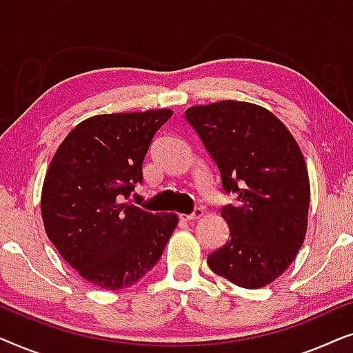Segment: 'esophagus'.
Segmentation results:
<instances>
[{
  "label": "esophagus",
  "instance_id": "1",
  "mask_svg": "<svg viewBox=\"0 0 353 353\" xmlns=\"http://www.w3.org/2000/svg\"><path fill=\"white\" fill-rule=\"evenodd\" d=\"M201 216H204V209H202V207H196V209L192 210L191 214H181L180 219L183 221H191V220L201 219Z\"/></svg>",
  "mask_w": 353,
  "mask_h": 353
}]
</instances>
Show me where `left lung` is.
<instances>
[{
  "label": "left lung",
  "mask_w": 353,
  "mask_h": 353,
  "mask_svg": "<svg viewBox=\"0 0 353 353\" xmlns=\"http://www.w3.org/2000/svg\"><path fill=\"white\" fill-rule=\"evenodd\" d=\"M238 204L221 209L230 228L210 270L236 286L259 289L286 272L307 234L310 181L286 125L262 105L219 101L185 112Z\"/></svg>",
  "instance_id": "left-lung-1"
}]
</instances>
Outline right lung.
Segmentation results:
<instances>
[{
	"label": "right lung",
	"mask_w": 353,
	"mask_h": 353,
	"mask_svg": "<svg viewBox=\"0 0 353 353\" xmlns=\"http://www.w3.org/2000/svg\"><path fill=\"white\" fill-rule=\"evenodd\" d=\"M172 109L101 114L67 134L48 167L41 219L48 238L81 278L105 291L141 279L165 249L178 215L128 202L143 161Z\"/></svg>",
	"instance_id": "right-lung-1"
}]
</instances>
